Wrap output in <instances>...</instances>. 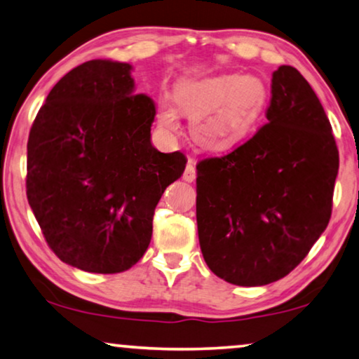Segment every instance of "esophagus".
I'll return each instance as SVG.
<instances>
[{"instance_id": "esophagus-1", "label": "esophagus", "mask_w": 359, "mask_h": 359, "mask_svg": "<svg viewBox=\"0 0 359 359\" xmlns=\"http://www.w3.org/2000/svg\"><path fill=\"white\" fill-rule=\"evenodd\" d=\"M196 179V168H195V159H189L187 163V168L184 170V180L187 182H194Z\"/></svg>"}]
</instances>
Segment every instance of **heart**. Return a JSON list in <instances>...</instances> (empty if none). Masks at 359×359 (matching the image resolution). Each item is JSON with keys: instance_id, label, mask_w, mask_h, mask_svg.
Listing matches in <instances>:
<instances>
[{"instance_id": "heart-1", "label": "heart", "mask_w": 359, "mask_h": 359, "mask_svg": "<svg viewBox=\"0 0 359 359\" xmlns=\"http://www.w3.org/2000/svg\"><path fill=\"white\" fill-rule=\"evenodd\" d=\"M175 101L190 119L195 142L210 149H227L251 132L267 103L266 83L256 76H222L184 80L175 87ZM158 119L165 132L179 127L177 112L161 101Z\"/></svg>"}]
</instances>
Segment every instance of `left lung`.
<instances>
[{
    "mask_svg": "<svg viewBox=\"0 0 359 359\" xmlns=\"http://www.w3.org/2000/svg\"><path fill=\"white\" fill-rule=\"evenodd\" d=\"M267 124L226 156L196 164L203 258L229 283L267 285L302 263L332 214L339 149L311 85L272 74Z\"/></svg>",
    "mask_w": 359,
    "mask_h": 359,
    "instance_id": "8db88e82",
    "label": "left lung"
}]
</instances>
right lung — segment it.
Instances as JSON below:
<instances>
[{
    "label": "right lung",
    "mask_w": 359,
    "mask_h": 359,
    "mask_svg": "<svg viewBox=\"0 0 359 359\" xmlns=\"http://www.w3.org/2000/svg\"><path fill=\"white\" fill-rule=\"evenodd\" d=\"M127 62L74 67L36 114L27 142V200L62 263L124 272L145 255L165 187L184 153L151 145L153 100L135 93Z\"/></svg>",
    "instance_id": "1"
}]
</instances>
